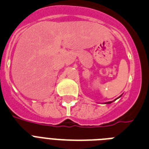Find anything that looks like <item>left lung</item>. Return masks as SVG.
Listing matches in <instances>:
<instances>
[{
    "label": "left lung",
    "mask_w": 149,
    "mask_h": 149,
    "mask_svg": "<svg viewBox=\"0 0 149 149\" xmlns=\"http://www.w3.org/2000/svg\"><path fill=\"white\" fill-rule=\"evenodd\" d=\"M112 102H106V103H107V104H109V103H111Z\"/></svg>",
    "instance_id": "8db88e82"
}]
</instances>
